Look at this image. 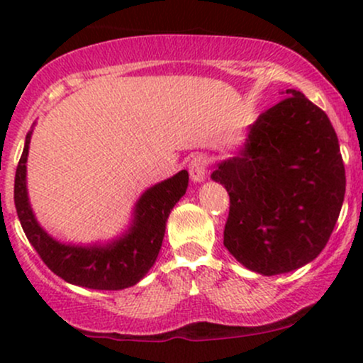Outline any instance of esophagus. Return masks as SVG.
Wrapping results in <instances>:
<instances>
[{
    "instance_id": "1",
    "label": "esophagus",
    "mask_w": 363,
    "mask_h": 363,
    "mask_svg": "<svg viewBox=\"0 0 363 363\" xmlns=\"http://www.w3.org/2000/svg\"><path fill=\"white\" fill-rule=\"evenodd\" d=\"M208 164H210V160H208V157L203 155V153H199V155H194L191 158L189 164H187V169H189V176L194 182L205 181Z\"/></svg>"
}]
</instances>
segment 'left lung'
<instances>
[{"label":"left lung","mask_w":363,"mask_h":363,"mask_svg":"<svg viewBox=\"0 0 363 363\" xmlns=\"http://www.w3.org/2000/svg\"><path fill=\"white\" fill-rule=\"evenodd\" d=\"M249 126L237 157L211 174L230 196L223 244L245 268L273 277L319 256L345 199V165L326 112L302 91Z\"/></svg>","instance_id":"8db88e82"}]
</instances>
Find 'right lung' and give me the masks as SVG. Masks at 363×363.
<instances>
[{
    "label": "right lung",
    "mask_w": 363,
    "mask_h": 363,
    "mask_svg": "<svg viewBox=\"0 0 363 363\" xmlns=\"http://www.w3.org/2000/svg\"><path fill=\"white\" fill-rule=\"evenodd\" d=\"M28 143L30 133L25 138L15 174V208L25 235L40 259L52 273L73 285L94 290H123L136 285L157 259L170 210L187 189V170L145 191L136 203L131 228L121 239L91 247L66 245L45 234L28 205L25 184Z\"/></svg>",
    "instance_id": "add662e5"
}]
</instances>
